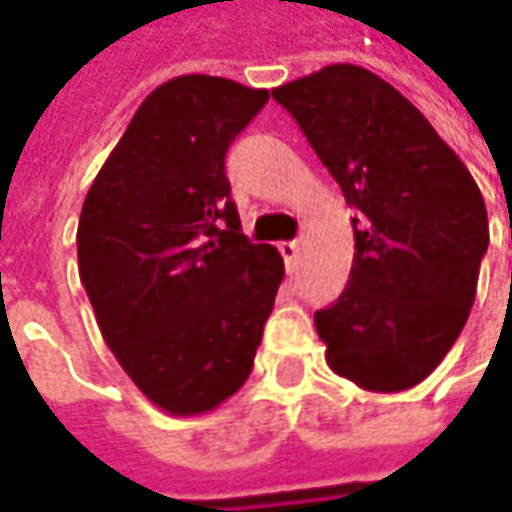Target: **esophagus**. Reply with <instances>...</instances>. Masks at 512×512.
Wrapping results in <instances>:
<instances>
[{
	"label": "esophagus",
	"instance_id": "obj_1",
	"mask_svg": "<svg viewBox=\"0 0 512 512\" xmlns=\"http://www.w3.org/2000/svg\"><path fill=\"white\" fill-rule=\"evenodd\" d=\"M279 253H282V259H285L287 270L293 273L296 265H299V242H279Z\"/></svg>",
	"mask_w": 512,
	"mask_h": 512
}]
</instances>
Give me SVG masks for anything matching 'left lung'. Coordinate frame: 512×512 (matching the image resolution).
<instances>
[{
    "label": "left lung",
    "instance_id": "obj_1",
    "mask_svg": "<svg viewBox=\"0 0 512 512\" xmlns=\"http://www.w3.org/2000/svg\"><path fill=\"white\" fill-rule=\"evenodd\" d=\"M273 99L356 210L347 287L313 316L327 364L364 390H407L470 316L490 242L482 190L419 108L370 70L330 65Z\"/></svg>",
    "mask_w": 512,
    "mask_h": 512
}]
</instances>
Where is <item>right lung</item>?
<instances>
[{"label": "right lung", "mask_w": 512, "mask_h": 512, "mask_svg": "<svg viewBox=\"0 0 512 512\" xmlns=\"http://www.w3.org/2000/svg\"><path fill=\"white\" fill-rule=\"evenodd\" d=\"M267 90L190 73L150 93L90 185L79 276L133 384L170 416H199L247 382L285 262L253 245L225 153Z\"/></svg>", "instance_id": "add662e5"}]
</instances>
